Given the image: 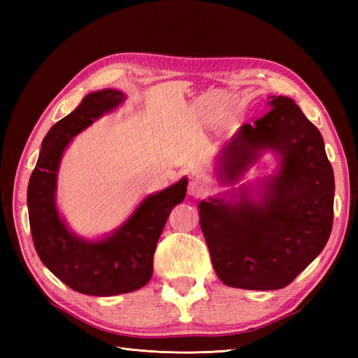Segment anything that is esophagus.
Returning <instances> with one entry per match:
<instances>
[{"mask_svg": "<svg viewBox=\"0 0 358 358\" xmlns=\"http://www.w3.org/2000/svg\"><path fill=\"white\" fill-rule=\"evenodd\" d=\"M209 189H210L209 183L201 178L192 179L189 182V185H188V194L192 197H203V196H206V194H208Z\"/></svg>", "mask_w": 358, "mask_h": 358, "instance_id": "obj_1", "label": "esophagus"}]
</instances>
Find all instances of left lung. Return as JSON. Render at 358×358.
Here are the masks:
<instances>
[{"label":"left lung","mask_w":358,"mask_h":358,"mask_svg":"<svg viewBox=\"0 0 358 358\" xmlns=\"http://www.w3.org/2000/svg\"><path fill=\"white\" fill-rule=\"evenodd\" d=\"M218 157V182L236 185L264 152L276 167L199 203L200 227L221 282L242 289L287 287L326 246L333 225L334 176L318 128L288 96H272Z\"/></svg>","instance_id":"left-lung-1"}]
</instances>
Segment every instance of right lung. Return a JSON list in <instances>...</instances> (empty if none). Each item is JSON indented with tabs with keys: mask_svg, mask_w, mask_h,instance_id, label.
<instances>
[{
	"mask_svg": "<svg viewBox=\"0 0 358 358\" xmlns=\"http://www.w3.org/2000/svg\"><path fill=\"white\" fill-rule=\"evenodd\" d=\"M125 99L124 92L109 88L86 95L43 138L28 183L29 227L41 263L71 289L96 297L131 292L149 282L162 229L171 209L187 196L188 178H182L146 196L117 229L99 239H85L69 229L57 204L62 155L76 136Z\"/></svg>",
	"mask_w": 358,
	"mask_h": 358,
	"instance_id": "obj_1",
	"label": "right lung"
}]
</instances>
